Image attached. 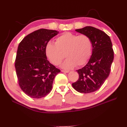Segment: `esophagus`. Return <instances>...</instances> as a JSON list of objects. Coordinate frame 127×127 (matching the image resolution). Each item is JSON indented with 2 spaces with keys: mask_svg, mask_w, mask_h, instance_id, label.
Returning a JSON list of instances; mask_svg holds the SVG:
<instances>
[{
  "mask_svg": "<svg viewBox=\"0 0 127 127\" xmlns=\"http://www.w3.org/2000/svg\"><path fill=\"white\" fill-rule=\"evenodd\" d=\"M62 72H64V73H69V70H62Z\"/></svg>",
  "mask_w": 127,
  "mask_h": 127,
  "instance_id": "obj_1",
  "label": "esophagus"
}]
</instances>
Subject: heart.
Listing matches in <instances>:
<instances>
[{"label": "heart", "mask_w": 127, "mask_h": 127, "mask_svg": "<svg viewBox=\"0 0 127 127\" xmlns=\"http://www.w3.org/2000/svg\"><path fill=\"white\" fill-rule=\"evenodd\" d=\"M93 49L91 38L86 34L78 35L65 32L59 36L56 44L49 43L46 47V54L52 63L59 65L66 56L68 58L62 67L71 69L84 65L90 59Z\"/></svg>", "instance_id": "heart-1"}]
</instances>
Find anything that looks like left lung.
<instances>
[{
	"label": "left lung",
	"mask_w": 127,
	"mask_h": 127,
	"mask_svg": "<svg viewBox=\"0 0 127 127\" xmlns=\"http://www.w3.org/2000/svg\"><path fill=\"white\" fill-rule=\"evenodd\" d=\"M75 31L91 38L93 50L88 63L77 70L79 78L72 86L79 93H92L102 87L109 75L114 59L112 43L107 34L93 27H86Z\"/></svg>",
	"instance_id": "left-lung-1"
}]
</instances>
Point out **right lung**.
<instances>
[{"mask_svg": "<svg viewBox=\"0 0 127 127\" xmlns=\"http://www.w3.org/2000/svg\"><path fill=\"white\" fill-rule=\"evenodd\" d=\"M40 29L27 35L18 45L15 67L20 88L27 95L41 98L52 89L54 79L61 70L47 60L46 47L58 34Z\"/></svg>", "mask_w": 127, "mask_h": 127, "instance_id": "add662e5", "label": "right lung"}]
</instances>
